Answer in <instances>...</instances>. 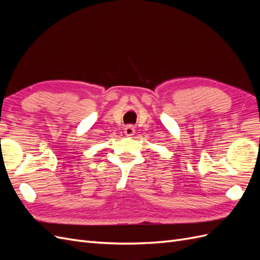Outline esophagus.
<instances>
[{
	"label": "esophagus",
	"instance_id": "obj_1",
	"mask_svg": "<svg viewBox=\"0 0 260 260\" xmlns=\"http://www.w3.org/2000/svg\"><path fill=\"white\" fill-rule=\"evenodd\" d=\"M135 127H133V125H131V124H129V125H127V127H125L124 129H123V132H124V135L127 136V137H131V136H133L135 135Z\"/></svg>",
	"mask_w": 260,
	"mask_h": 260
}]
</instances>
